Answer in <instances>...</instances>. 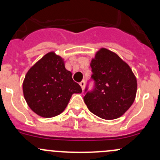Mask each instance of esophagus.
I'll return each mask as SVG.
<instances>
[{
	"mask_svg": "<svg viewBox=\"0 0 160 160\" xmlns=\"http://www.w3.org/2000/svg\"><path fill=\"white\" fill-rule=\"evenodd\" d=\"M80 87H81L82 90L84 89V87H85V82H84V80H83V81L80 82Z\"/></svg>",
	"mask_w": 160,
	"mask_h": 160,
	"instance_id": "obj_1",
	"label": "esophagus"
}]
</instances>
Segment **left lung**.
Returning <instances> with one entry per match:
<instances>
[{
  "label": "left lung",
  "mask_w": 160,
  "mask_h": 160,
  "mask_svg": "<svg viewBox=\"0 0 160 160\" xmlns=\"http://www.w3.org/2000/svg\"><path fill=\"white\" fill-rule=\"evenodd\" d=\"M91 78L94 88L83 100L90 112L106 120L123 115L133 104L137 80L130 67L116 53L101 48L92 59Z\"/></svg>",
  "instance_id": "8db88e82"
}]
</instances>
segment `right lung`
<instances>
[{"label":"right lung","mask_w":160,"mask_h":160,"mask_svg":"<svg viewBox=\"0 0 160 160\" xmlns=\"http://www.w3.org/2000/svg\"><path fill=\"white\" fill-rule=\"evenodd\" d=\"M22 89L30 108L42 118L59 115L65 110L71 96L82 92L72 80V72L65 68L63 59L54 52L46 54L31 67Z\"/></svg>","instance_id":"1"}]
</instances>
